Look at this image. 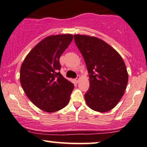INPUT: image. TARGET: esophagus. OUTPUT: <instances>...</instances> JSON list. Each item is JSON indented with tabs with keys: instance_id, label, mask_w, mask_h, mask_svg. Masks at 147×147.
<instances>
[{
	"instance_id": "1",
	"label": "esophagus",
	"mask_w": 147,
	"mask_h": 147,
	"mask_svg": "<svg viewBox=\"0 0 147 147\" xmlns=\"http://www.w3.org/2000/svg\"><path fill=\"white\" fill-rule=\"evenodd\" d=\"M79 80H80V76H78V77L76 78L75 79L76 82V83H78V82H79Z\"/></svg>"
}]
</instances>
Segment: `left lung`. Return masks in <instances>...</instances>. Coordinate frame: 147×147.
<instances>
[{
  "mask_svg": "<svg viewBox=\"0 0 147 147\" xmlns=\"http://www.w3.org/2000/svg\"><path fill=\"white\" fill-rule=\"evenodd\" d=\"M89 76V89L84 99L89 108L98 112L110 111L120 100L127 88L128 73L125 62L112 47L102 40L74 35Z\"/></svg>",
  "mask_w": 147,
  "mask_h": 147,
  "instance_id": "8db88e82",
  "label": "left lung"
}]
</instances>
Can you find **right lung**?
Here are the masks:
<instances>
[{"mask_svg":"<svg viewBox=\"0 0 147 147\" xmlns=\"http://www.w3.org/2000/svg\"><path fill=\"white\" fill-rule=\"evenodd\" d=\"M72 39L71 34L47 36L31 50L20 67L22 89L33 104L42 111H59L70 100L74 86L59 72V60Z\"/></svg>","mask_w":147,"mask_h":147,"instance_id":"obj_1","label":"right lung"}]
</instances>
